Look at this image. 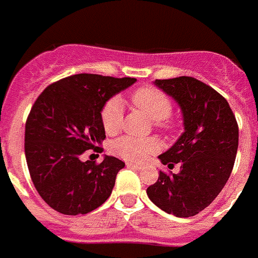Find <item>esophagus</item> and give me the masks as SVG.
Wrapping results in <instances>:
<instances>
[{"instance_id": "esophagus-1", "label": "esophagus", "mask_w": 258, "mask_h": 258, "mask_svg": "<svg viewBox=\"0 0 258 258\" xmlns=\"http://www.w3.org/2000/svg\"><path fill=\"white\" fill-rule=\"evenodd\" d=\"M127 166L140 170V169H143V167H144V165H142V163H135V162H127Z\"/></svg>"}]
</instances>
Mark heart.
Listing matches in <instances>:
<instances>
[{"label":"heart","mask_w":258,"mask_h":258,"mask_svg":"<svg viewBox=\"0 0 258 258\" xmlns=\"http://www.w3.org/2000/svg\"><path fill=\"white\" fill-rule=\"evenodd\" d=\"M130 101L136 109L148 115L153 120V126L163 131H172L176 127L175 119L172 118L171 98L152 86L140 87L130 96ZM102 127L109 135H114L122 128L123 107L116 97L109 98L102 106L101 113ZM160 144L154 138L138 139L132 136H120L111 143V151L127 161L142 162L148 156L156 153Z\"/></svg>","instance_id":"1"}]
</instances>
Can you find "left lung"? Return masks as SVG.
<instances>
[{
	"label": "left lung",
	"instance_id": "obj_1",
	"mask_svg": "<svg viewBox=\"0 0 258 258\" xmlns=\"http://www.w3.org/2000/svg\"><path fill=\"white\" fill-rule=\"evenodd\" d=\"M182 109L184 132L158 158L178 174L160 171L147 194L152 203L175 217L196 216L209 207L227 183L239 144V127L227 100L192 76L156 79Z\"/></svg>",
	"mask_w": 258,
	"mask_h": 258
}]
</instances>
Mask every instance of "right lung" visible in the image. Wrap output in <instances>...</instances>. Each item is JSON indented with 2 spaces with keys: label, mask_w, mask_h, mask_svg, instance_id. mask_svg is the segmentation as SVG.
Instances as JSON below:
<instances>
[{
  "label": "right lung",
  "mask_w": 258,
  "mask_h": 258,
  "mask_svg": "<svg viewBox=\"0 0 258 258\" xmlns=\"http://www.w3.org/2000/svg\"><path fill=\"white\" fill-rule=\"evenodd\" d=\"M136 82L97 74H76L51 83L27 116L24 152L33 185L51 209L66 216L87 214L109 199L124 162L82 161V154L105 140L102 106Z\"/></svg>",
  "instance_id": "right-lung-1"
}]
</instances>
